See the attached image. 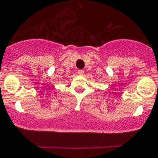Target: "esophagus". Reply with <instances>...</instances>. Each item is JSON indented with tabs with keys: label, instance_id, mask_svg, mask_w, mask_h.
Segmentation results:
<instances>
[{
	"label": "esophagus",
	"instance_id": "34e87169",
	"mask_svg": "<svg viewBox=\"0 0 158 158\" xmlns=\"http://www.w3.org/2000/svg\"><path fill=\"white\" fill-rule=\"evenodd\" d=\"M77 73L79 75H80V76H82V75H83V73H84V71L82 70V69H79V70L77 71Z\"/></svg>",
	"mask_w": 158,
	"mask_h": 158
}]
</instances>
